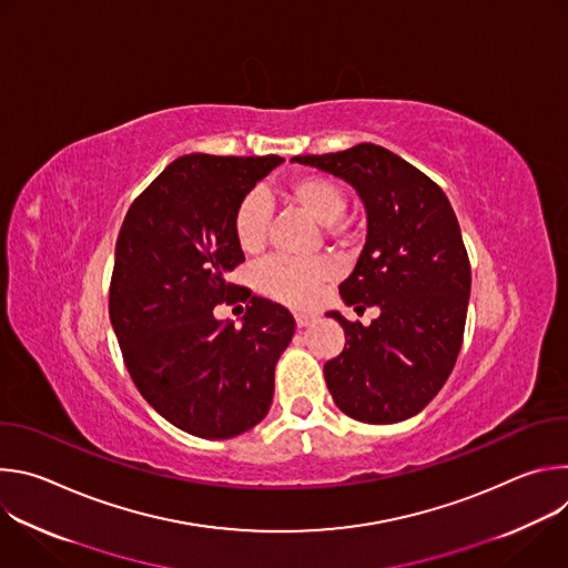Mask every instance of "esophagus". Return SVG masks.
<instances>
[{
    "mask_svg": "<svg viewBox=\"0 0 568 568\" xmlns=\"http://www.w3.org/2000/svg\"><path fill=\"white\" fill-rule=\"evenodd\" d=\"M294 318H296V326H298V328H307L310 323L314 321V314H307V312H296V314H294Z\"/></svg>",
    "mask_w": 568,
    "mask_h": 568,
    "instance_id": "34e87169",
    "label": "esophagus"
}]
</instances>
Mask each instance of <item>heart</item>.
<instances>
[{
	"label": "heart",
	"mask_w": 568,
	"mask_h": 568,
	"mask_svg": "<svg viewBox=\"0 0 568 568\" xmlns=\"http://www.w3.org/2000/svg\"><path fill=\"white\" fill-rule=\"evenodd\" d=\"M283 195L318 224H335L346 211L344 189L335 180L318 173H303L292 178L285 184ZM267 224L270 209L265 200L256 193L242 197L233 211V235L237 247L245 254L261 252L267 240ZM331 276L333 267L326 261L294 263L285 258H272L256 270L254 283L263 296L276 303L305 305L331 281Z\"/></svg>",
	"instance_id": "b5f03b06"
}]
</instances>
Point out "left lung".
Returning <instances> with one entry per match:
<instances>
[{
  "instance_id": "left-lung-1",
  "label": "left lung",
  "mask_w": 568,
  "mask_h": 568,
  "mask_svg": "<svg viewBox=\"0 0 568 568\" xmlns=\"http://www.w3.org/2000/svg\"><path fill=\"white\" fill-rule=\"evenodd\" d=\"M294 161L346 180L366 209V242L339 285L346 305L379 307L371 326L328 312L346 333L323 375L337 407L371 425L420 414L447 382L465 331L471 270L443 189L395 152L357 143Z\"/></svg>"
}]
</instances>
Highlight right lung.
<instances>
[{
	"mask_svg": "<svg viewBox=\"0 0 568 568\" xmlns=\"http://www.w3.org/2000/svg\"><path fill=\"white\" fill-rule=\"evenodd\" d=\"M283 156L186 154L128 209L116 237L110 321L123 362L150 407L206 440L233 438L270 412L274 368L294 335L287 307L250 301L242 326L217 321L245 254L233 211ZM235 301V298H233Z\"/></svg>",
	"mask_w": 568,
	"mask_h": 568,
	"instance_id": "1",
	"label": "right lung"
}]
</instances>
